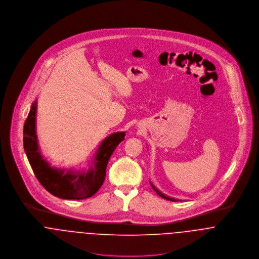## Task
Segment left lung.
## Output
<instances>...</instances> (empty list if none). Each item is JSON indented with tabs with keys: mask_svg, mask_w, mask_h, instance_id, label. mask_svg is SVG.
<instances>
[{
	"mask_svg": "<svg viewBox=\"0 0 259 259\" xmlns=\"http://www.w3.org/2000/svg\"><path fill=\"white\" fill-rule=\"evenodd\" d=\"M151 184V186H152V188H153V190L161 197V198H163V199H165V200H168V201H178V200H176V199H174V198H170V197H168V196H166V195H164L162 192H160L152 183H150Z\"/></svg>",
	"mask_w": 259,
	"mask_h": 259,
	"instance_id": "left-lung-1",
	"label": "left lung"
}]
</instances>
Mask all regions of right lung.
Returning a JSON list of instances; mask_svg holds the SVG:
<instances>
[{
  "mask_svg": "<svg viewBox=\"0 0 259 259\" xmlns=\"http://www.w3.org/2000/svg\"><path fill=\"white\" fill-rule=\"evenodd\" d=\"M36 100L31 104L24 125V148L29 165L41 186L52 195L63 200H83L92 197L102 186L108 161L116 147L125 138V132H116L99 145L89 169L65 170L51 167L38 148L36 130Z\"/></svg>",
  "mask_w": 259,
  "mask_h": 259,
  "instance_id": "right-lung-1",
  "label": "right lung"
}]
</instances>
